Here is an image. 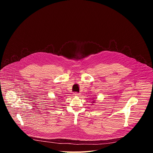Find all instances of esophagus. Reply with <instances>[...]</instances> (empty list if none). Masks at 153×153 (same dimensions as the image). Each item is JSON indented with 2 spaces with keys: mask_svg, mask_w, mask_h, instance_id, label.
<instances>
[{
  "mask_svg": "<svg viewBox=\"0 0 153 153\" xmlns=\"http://www.w3.org/2000/svg\"><path fill=\"white\" fill-rule=\"evenodd\" d=\"M73 94H74V96H79V95H80V94L78 93H74Z\"/></svg>",
  "mask_w": 153,
  "mask_h": 153,
  "instance_id": "obj_1",
  "label": "esophagus"
}]
</instances>
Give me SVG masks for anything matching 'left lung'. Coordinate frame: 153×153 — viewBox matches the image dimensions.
Masks as SVG:
<instances>
[{"mask_svg":"<svg viewBox=\"0 0 153 153\" xmlns=\"http://www.w3.org/2000/svg\"><path fill=\"white\" fill-rule=\"evenodd\" d=\"M93 103H94V102H93Z\"/></svg>","mask_w":153,"mask_h":153,"instance_id":"left-lung-1","label":"left lung"}]
</instances>
